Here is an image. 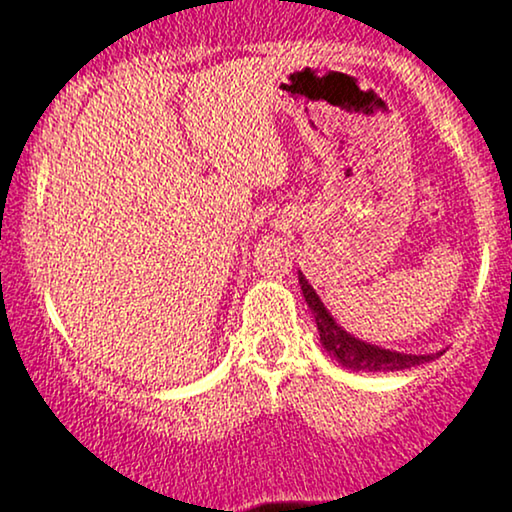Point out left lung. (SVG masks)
<instances>
[{
	"label": "left lung",
	"mask_w": 512,
	"mask_h": 512,
	"mask_svg": "<svg viewBox=\"0 0 512 512\" xmlns=\"http://www.w3.org/2000/svg\"><path fill=\"white\" fill-rule=\"evenodd\" d=\"M299 285L301 292L306 296V304L315 315V325H318L320 342H323L325 351L330 353L332 358H337L344 368L351 370H363V372H394V370H406L415 368V365H422L432 361V356H413V353H399L380 349V346L365 344L361 339L346 334L342 327L334 323V318L325 311L323 301L318 299L315 289L308 285V280L299 273Z\"/></svg>",
	"instance_id": "left-lung-1"
}]
</instances>
